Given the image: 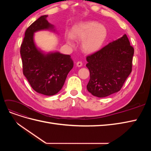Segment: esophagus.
Segmentation results:
<instances>
[{
	"label": "esophagus",
	"instance_id": "1",
	"mask_svg": "<svg viewBox=\"0 0 151 151\" xmlns=\"http://www.w3.org/2000/svg\"><path fill=\"white\" fill-rule=\"evenodd\" d=\"M76 65L77 67H81L82 65H83V62H82L81 61H78L76 63Z\"/></svg>",
	"mask_w": 151,
	"mask_h": 151
}]
</instances>
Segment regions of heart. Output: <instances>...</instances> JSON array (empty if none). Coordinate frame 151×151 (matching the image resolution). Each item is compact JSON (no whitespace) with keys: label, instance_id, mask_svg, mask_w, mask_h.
Masks as SVG:
<instances>
[{"label":"heart","instance_id":"b5f03b06","mask_svg":"<svg viewBox=\"0 0 151 151\" xmlns=\"http://www.w3.org/2000/svg\"><path fill=\"white\" fill-rule=\"evenodd\" d=\"M107 36V29L96 21H88L77 24L73 27L72 34L66 33L67 43L74 45V38L83 40L81 47L86 53H94L101 47Z\"/></svg>","mask_w":151,"mask_h":151}]
</instances>
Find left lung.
Instances as JSON below:
<instances>
[{
    "mask_svg": "<svg viewBox=\"0 0 151 151\" xmlns=\"http://www.w3.org/2000/svg\"><path fill=\"white\" fill-rule=\"evenodd\" d=\"M134 49L126 35L87 56L90 72L87 89L103 98L119 91L132 70Z\"/></svg>",
    "mask_w": 151,
    "mask_h": 151,
    "instance_id": "obj_1",
    "label": "left lung"
}]
</instances>
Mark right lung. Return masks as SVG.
<instances>
[{"label": "right lung", "instance_id": "add662e5", "mask_svg": "<svg viewBox=\"0 0 151 151\" xmlns=\"http://www.w3.org/2000/svg\"><path fill=\"white\" fill-rule=\"evenodd\" d=\"M47 17H40L26 29L20 53L22 72L31 88L38 93L52 96L62 88L74 62L69 55L58 52L45 55L36 47L33 40L35 32L53 28Z\"/></svg>", "mask_w": 151, "mask_h": 151}]
</instances>
